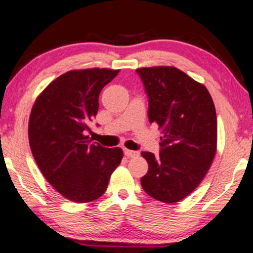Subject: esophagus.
<instances>
[{
    "label": "esophagus",
    "mask_w": 253,
    "mask_h": 253,
    "mask_svg": "<svg viewBox=\"0 0 253 253\" xmlns=\"http://www.w3.org/2000/svg\"><path fill=\"white\" fill-rule=\"evenodd\" d=\"M125 156L128 157V158H134V157H137L138 156V152H136V151H133V150H127L125 149Z\"/></svg>",
    "instance_id": "34e87169"
}]
</instances>
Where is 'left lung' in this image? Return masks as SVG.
<instances>
[{
    "label": "left lung",
    "instance_id": "1",
    "mask_svg": "<svg viewBox=\"0 0 253 253\" xmlns=\"http://www.w3.org/2000/svg\"><path fill=\"white\" fill-rule=\"evenodd\" d=\"M149 97V122L163 133L160 153L142 152L149 170L141 178L146 194L175 203L202 182L217 151L216 109L206 86L175 67L139 68Z\"/></svg>",
    "mask_w": 253,
    "mask_h": 253
}]
</instances>
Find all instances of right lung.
Listing matches in <instances>:
<instances>
[{"instance_id":"obj_1","label":"right lung","mask_w":253,"mask_h":253,"mask_svg":"<svg viewBox=\"0 0 253 253\" xmlns=\"http://www.w3.org/2000/svg\"><path fill=\"white\" fill-rule=\"evenodd\" d=\"M119 70H70L37 97L28 124L29 145L40 170L63 198L86 203L99 199L123 159L120 148L88 141V123L99 110V95Z\"/></svg>"}]
</instances>
